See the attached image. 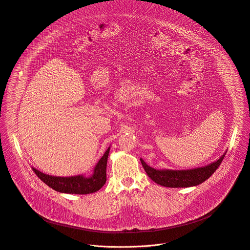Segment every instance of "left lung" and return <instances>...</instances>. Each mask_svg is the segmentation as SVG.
I'll list each match as a JSON object with an SVG mask.
<instances>
[{
    "instance_id": "8db88e82",
    "label": "left lung",
    "mask_w": 250,
    "mask_h": 250,
    "mask_svg": "<svg viewBox=\"0 0 250 250\" xmlns=\"http://www.w3.org/2000/svg\"><path fill=\"white\" fill-rule=\"evenodd\" d=\"M226 152L214 163L206 167L188 169V170H157L145 164L143 159L141 162L147 175L155 183L168 188H187L197 186L210 178L223 161Z\"/></svg>"
}]
</instances>
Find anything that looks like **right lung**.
<instances>
[{
    "label": "right lung",
    "instance_id": "right-lung-1",
    "mask_svg": "<svg viewBox=\"0 0 250 250\" xmlns=\"http://www.w3.org/2000/svg\"><path fill=\"white\" fill-rule=\"evenodd\" d=\"M109 148L100 159L94 168L93 175L89 178L82 175L72 177H56L38 171L33 167L34 172L37 177L43 181L47 186L59 192L76 193V194H87L99 190L107 181V162Z\"/></svg>",
    "mask_w": 250,
    "mask_h": 250
}]
</instances>
